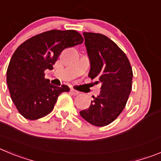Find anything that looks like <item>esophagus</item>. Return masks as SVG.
I'll return each mask as SVG.
<instances>
[{
    "instance_id": "obj_1",
    "label": "esophagus",
    "mask_w": 161,
    "mask_h": 161,
    "mask_svg": "<svg viewBox=\"0 0 161 161\" xmlns=\"http://www.w3.org/2000/svg\"><path fill=\"white\" fill-rule=\"evenodd\" d=\"M71 92L73 94L74 96H76V95H79L80 92H78V91L75 90V89H73V88H71Z\"/></svg>"
}]
</instances>
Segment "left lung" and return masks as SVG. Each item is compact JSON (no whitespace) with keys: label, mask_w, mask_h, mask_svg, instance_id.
Listing matches in <instances>:
<instances>
[{"label":"left lung","mask_w":161,"mask_h":161,"mask_svg":"<svg viewBox=\"0 0 161 161\" xmlns=\"http://www.w3.org/2000/svg\"><path fill=\"white\" fill-rule=\"evenodd\" d=\"M90 61L88 76L101 83V93L80 114L91 125H109L120 114L132 90V69L125 53L112 40L95 32H83Z\"/></svg>","instance_id":"1"}]
</instances>
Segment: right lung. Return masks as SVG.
Segmentation results:
<instances>
[{"mask_svg": "<svg viewBox=\"0 0 161 161\" xmlns=\"http://www.w3.org/2000/svg\"><path fill=\"white\" fill-rule=\"evenodd\" d=\"M83 41L76 31L53 29L29 38L16 49L7 69V85L20 115L33 120L53 111L60 94L69 92V88L50 84L45 70L53 69L64 48Z\"/></svg>", "mask_w": 161, "mask_h": 161, "instance_id": "1", "label": "right lung"}]
</instances>
